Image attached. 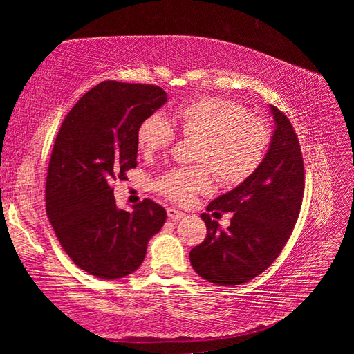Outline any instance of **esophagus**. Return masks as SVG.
<instances>
[{
	"label": "esophagus",
	"instance_id": "34e87169",
	"mask_svg": "<svg viewBox=\"0 0 354 354\" xmlns=\"http://www.w3.org/2000/svg\"><path fill=\"white\" fill-rule=\"evenodd\" d=\"M167 215H169V218H170V220H175V221H178V220H181V218L184 217V212L178 211V209L169 207V209H167Z\"/></svg>",
	"mask_w": 354,
	"mask_h": 354
}]
</instances>
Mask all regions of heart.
<instances>
[{"label":"heart","mask_w":354,"mask_h":354,"mask_svg":"<svg viewBox=\"0 0 354 354\" xmlns=\"http://www.w3.org/2000/svg\"><path fill=\"white\" fill-rule=\"evenodd\" d=\"M170 120L184 137H196L194 160L200 165L170 170L156 181L160 194L181 205L209 189L211 171L226 187L245 183L259 169L270 147L268 124L236 101L218 97L187 100L173 107ZM175 136L169 120L153 113L137 128V148L151 156L169 147Z\"/></svg>","instance_id":"obj_1"}]
</instances>
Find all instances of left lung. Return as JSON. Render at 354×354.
<instances>
[{
    "label": "left lung",
    "mask_w": 354,
    "mask_h": 354,
    "mask_svg": "<svg viewBox=\"0 0 354 354\" xmlns=\"http://www.w3.org/2000/svg\"><path fill=\"white\" fill-rule=\"evenodd\" d=\"M274 129L266 159L253 176L211 201L201 218L207 236L190 251V263L217 286L248 283L272 266L289 241L301 209L304 165L295 129L284 112L270 106ZM209 212H232L220 230Z\"/></svg>",
    "instance_id": "left-lung-1"
}]
</instances>
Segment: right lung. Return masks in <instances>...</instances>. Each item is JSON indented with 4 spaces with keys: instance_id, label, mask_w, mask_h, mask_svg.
Masks as SVG:
<instances>
[{
    "instance_id": "obj_1",
    "label": "right lung",
    "mask_w": 354,
    "mask_h": 354,
    "mask_svg": "<svg viewBox=\"0 0 354 354\" xmlns=\"http://www.w3.org/2000/svg\"><path fill=\"white\" fill-rule=\"evenodd\" d=\"M153 84L103 81L71 107L59 129L46 175V214L65 253L101 279L128 277L145 259L165 209L143 200L118 209L112 183L137 167L136 134L164 106Z\"/></svg>"
}]
</instances>
